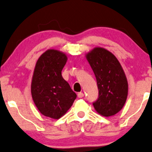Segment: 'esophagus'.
I'll return each instance as SVG.
<instances>
[{
	"instance_id": "esophagus-1",
	"label": "esophagus",
	"mask_w": 152,
	"mask_h": 152,
	"mask_svg": "<svg viewBox=\"0 0 152 152\" xmlns=\"http://www.w3.org/2000/svg\"><path fill=\"white\" fill-rule=\"evenodd\" d=\"M77 96H78V98H82V97L84 96V93L79 92L77 94Z\"/></svg>"
}]
</instances>
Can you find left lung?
<instances>
[{"instance_id": "8db88e82", "label": "left lung", "mask_w": 152, "mask_h": 152, "mask_svg": "<svg viewBox=\"0 0 152 152\" xmlns=\"http://www.w3.org/2000/svg\"><path fill=\"white\" fill-rule=\"evenodd\" d=\"M96 77L99 98L93 106L105 117L114 115L123 108L127 100L128 84L120 62L104 48L96 47L86 54Z\"/></svg>"}]
</instances>
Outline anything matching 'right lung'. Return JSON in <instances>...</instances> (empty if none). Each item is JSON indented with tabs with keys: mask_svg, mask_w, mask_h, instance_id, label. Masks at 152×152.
Listing matches in <instances>:
<instances>
[{
	"mask_svg": "<svg viewBox=\"0 0 152 152\" xmlns=\"http://www.w3.org/2000/svg\"><path fill=\"white\" fill-rule=\"evenodd\" d=\"M67 60L63 52L48 49L39 58L34 70L31 84L34 103L42 115L50 118L64 115L77 97L61 75Z\"/></svg>",
	"mask_w": 152,
	"mask_h": 152,
	"instance_id": "1",
	"label": "right lung"
}]
</instances>
